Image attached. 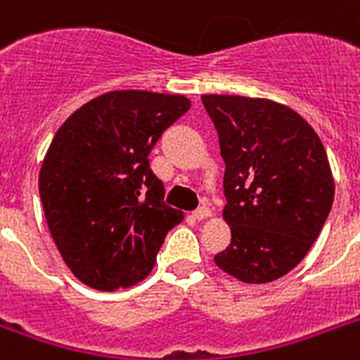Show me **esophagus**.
<instances>
[{
	"label": "esophagus",
	"instance_id": "1",
	"mask_svg": "<svg viewBox=\"0 0 360 360\" xmlns=\"http://www.w3.org/2000/svg\"><path fill=\"white\" fill-rule=\"evenodd\" d=\"M211 211L207 207H200V210L194 211V219H198V221H204V219H210Z\"/></svg>",
	"mask_w": 360,
	"mask_h": 360
}]
</instances>
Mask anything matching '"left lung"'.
<instances>
[{"mask_svg":"<svg viewBox=\"0 0 360 360\" xmlns=\"http://www.w3.org/2000/svg\"><path fill=\"white\" fill-rule=\"evenodd\" d=\"M224 164L230 245L215 264L243 283L283 278L308 255L334 200L326 150L290 107L264 98L205 94Z\"/></svg>","mask_w":360,"mask_h":360,"instance_id":"left-lung-1","label":"left lung"}]
</instances>
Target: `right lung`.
<instances>
[{"instance_id": "add662e5", "label": "right lung", "mask_w": 360, "mask_h": 360, "mask_svg": "<svg viewBox=\"0 0 360 360\" xmlns=\"http://www.w3.org/2000/svg\"><path fill=\"white\" fill-rule=\"evenodd\" d=\"M188 109L181 94L115 90L79 107L52 137L39 196L52 240L84 285L117 290L145 279L183 221L162 202L149 155Z\"/></svg>"}]
</instances>
